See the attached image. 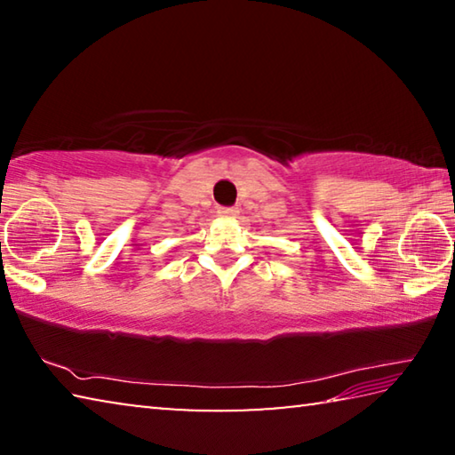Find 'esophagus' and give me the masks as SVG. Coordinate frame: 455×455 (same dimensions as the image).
I'll use <instances>...</instances> for the list:
<instances>
[{"mask_svg":"<svg viewBox=\"0 0 455 455\" xmlns=\"http://www.w3.org/2000/svg\"><path fill=\"white\" fill-rule=\"evenodd\" d=\"M217 212L220 214V217H236V209L235 206H219Z\"/></svg>","mask_w":455,"mask_h":455,"instance_id":"esophagus-1","label":"esophagus"}]
</instances>
